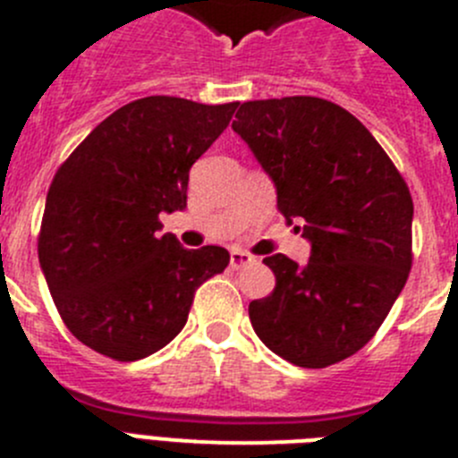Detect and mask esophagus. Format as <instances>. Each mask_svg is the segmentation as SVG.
<instances>
[{
	"mask_svg": "<svg viewBox=\"0 0 458 458\" xmlns=\"http://www.w3.org/2000/svg\"><path fill=\"white\" fill-rule=\"evenodd\" d=\"M252 261H254V257H250L248 252H241V250H233V252L229 254V266H232L233 270L245 268V266H250Z\"/></svg>",
	"mask_w": 458,
	"mask_h": 458,
	"instance_id": "34e87169",
	"label": "esophagus"
}]
</instances>
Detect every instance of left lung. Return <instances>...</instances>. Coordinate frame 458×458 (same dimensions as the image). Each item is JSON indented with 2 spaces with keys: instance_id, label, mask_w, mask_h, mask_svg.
Here are the masks:
<instances>
[{
  "instance_id": "1",
  "label": "left lung",
  "mask_w": 458,
  "mask_h": 458,
  "mask_svg": "<svg viewBox=\"0 0 458 458\" xmlns=\"http://www.w3.org/2000/svg\"><path fill=\"white\" fill-rule=\"evenodd\" d=\"M232 123L301 217L307 266L266 257L275 289L250 302L254 333L279 358L323 369L358 353L386 321L412 266V197L351 112L314 96L250 100ZM301 229V226H298Z\"/></svg>"
}]
</instances>
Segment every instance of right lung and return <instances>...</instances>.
<instances>
[{
	"label": "right lung",
	"mask_w": 458,
	"mask_h": 458,
	"mask_svg": "<svg viewBox=\"0 0 458 458\" xmlns=\"http://www.w3.org/2000/svg\"><path fill=\"white\" fill-rule=\"evenodd\" d=\"M236 107L132 100L56 169L38 261L62 321L96 353L135 362L167 346L188 321L194 291L229 264L225 248L185 250L157 229L160 213L185 208L190 167Z\"/></svg>",
	"instance_id": "obj_1"
}]
</instances>
